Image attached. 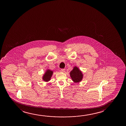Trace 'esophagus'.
Wrapping results in <instances>:
<instances>
[{"label": "esophagus", "mask_w": 126, "mask_h": 126, "mask_svg": "<svg viewBox=\"0 0 126 126\" xmlns=\"http://www.w3.org/2000/svg\"><path fill=\"white\" fill-rule=\"evenodd\" d=\"M65 69H61V71L62 72H65Z\"/></svg>", "instance_id": "34e87169"}]
</instances>
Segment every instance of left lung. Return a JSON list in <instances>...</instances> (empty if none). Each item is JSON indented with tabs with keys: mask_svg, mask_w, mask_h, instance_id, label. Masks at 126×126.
<instances>
[{
	"mask_svg": "<svg viewBox=\"0 0 126 126\" xmlns=\"http://www.w3.org/2000/svg\"><path fill=\"white\" fill-rule=\"evenodd\" d=\"M71 79L74 83H79L82 80L83 77V73L77 66H74L70 73Z\"/></svg>",
	"mask_w": 126,
	"mask_h": 126,
	"instance_id": "obj_1",
	"label": "left lung"
}]
</instances>
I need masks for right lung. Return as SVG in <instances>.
Wrapping results in <instances>:
<instances>
[{"label": "right lung", "instance_id": "right-lung-1", "mask_svg": "<svg viewBox=\"0 0 126 126\" xmlns=\"http://www.w3.org/2000/svg\"><path fill=\"white\" fill-rule=\"evenodd\" d=\"M53 73V71L50 70L49 69H47L46 71L44 74H43L42 77V79L45 82H48L50 80Z\"/></svg>", "mask_w": 126, "mask_h": 126}]
</instances>
